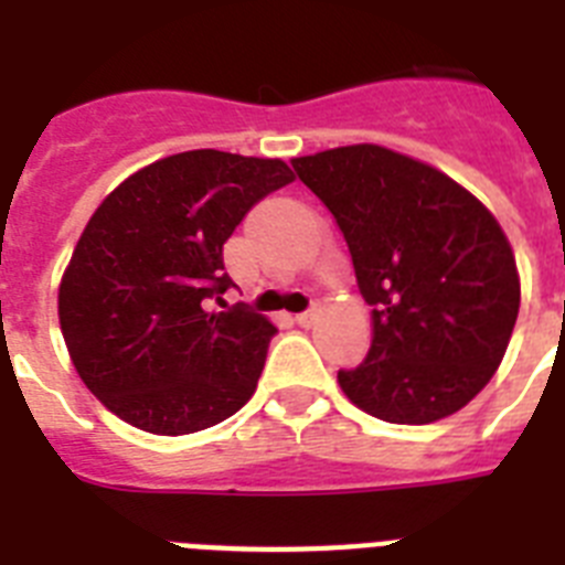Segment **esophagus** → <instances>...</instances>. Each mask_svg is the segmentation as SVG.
I'll return each mask as SVG.
<instances>
[{
	"label": "esophagus",
	"mask_w": 565,
	"mask_h": 565,
	"mask_svg": "<svg viewBox=\"0 0 565 565\" xmlns=\"http://www.w3.org/2000/svg\"><path fill=\"white\" fill-rule=\"evenodd\" d=\"M317 311H320V309H317V306H311V309L300 311V315L294 317V320H297V323H300V326H311L317 320Z\"/></svg>",
	"instance_id": "esophagus-1"
}]
</instances>
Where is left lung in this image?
<instances>
[{"label": "left lung", "instance_id": "left-lung-1", "mask_svg": "<svg viewBox=\"0 0 565 565\" xmlns=\"http://www.w3.org/2000/svg\"><path fill=\"white\" fill-rule=\"evenodd\" d=\"M338 222L372 306V347L340 370L352 404L390 424L461 409L500 366L520 277L497 218L445 172L375 143L294 158Z\"/></svg>", "mask_w": 565, "mask_h": 565}]
</instances>
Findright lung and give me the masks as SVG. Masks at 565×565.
Listing matches in <instances>:
<instances>
[{"label":"right lung","mask_w":565,"mask_h":565,"mask_svg":"<svg viewBox=\"0 0 565 565\" xmlns=\"http://www.w3.org/2000/svg\"><path fill=\"white\" fill-rule=\"evenodd\" d=\"M294 181L279 158L193 149L143 167L88 218L60 282V329L83 384L138 430L184 436L254 395L277 326L233 288L222 245Z\"/></svg>","instance_id":"right-lung-1"}]
</instances>
